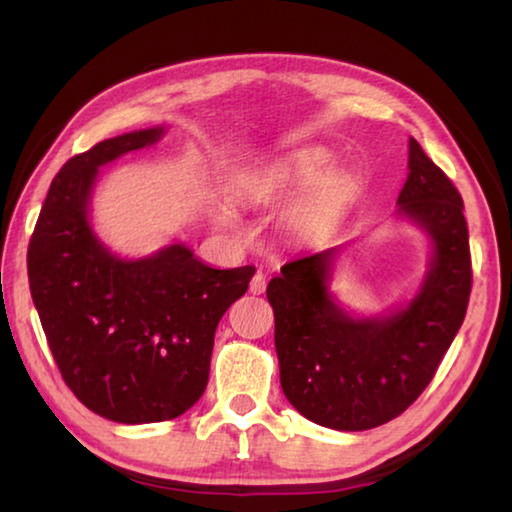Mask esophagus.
I'll list each match as a JSON object with an SVG mask.
<instances>
[{
	"label": "esophagus",
	"mask_w": 512,
	"mask_h": 512,
	"mask_svg": "<svg viewBox=\"0 0 512 512\" xmlns=\"http://www.w3.org/2000/svg\"><path fill=\"white\" fill-rule=\"evenodd\" d=\"M264 291H266V275L262 271H257L253 275V280H250V293H253V296H262Z\"/></svg>",
	"instance_id": "esophagus-1"
}]
</instances>
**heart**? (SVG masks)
I'll return each instance as SVG.
<instances>
[{
  "label": "heart",
  "mask_w": 512,
  "mask_h": 512,
  "mask_svg": "<svg viewBox=\"0 0 512 512\" xmlns=\"http://www.w3.org/2000/svg\"><path fill=\"white\" fill-rule=\"evenodd\" d=\"M329 162H332V155L325 149H300L266 164V167L257 169L255 173H250L244 180V192L250 201H264V198L289 192L293 187L315 183L327 171ZM352 194L354 180L350 176H345V173H327L293 207L291 219L302 232H309V235L323 232L339 219L341 212L348 207ZM221 216L223 221H232L235 219V212L230 207H223Z\"/></svg>",
  "instance_id": "heart-1"
}]
</instances>
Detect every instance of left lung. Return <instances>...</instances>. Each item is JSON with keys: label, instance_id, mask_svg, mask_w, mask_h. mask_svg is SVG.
Listing matches in <instances>:
<instances>
[{"label": "left lung", "instance_id": "1", "mask_svg": "<svg viewBox=\"0 0 512 512\" xmlns=\"http://www.w3.org/2000/svg\"><path fill=\"white\" fill-rule=\"evenodd\" d=\"M397 203L436 246L409 307L386 318H350L336 307L325 287L336 248L291 259L268 282L282 391L307 420L329 429H372L409 409L431 384L470 302L463 198L413 137Z\"/></svg>", "mask_w": 512, "mask_h": 512}]
</instances>
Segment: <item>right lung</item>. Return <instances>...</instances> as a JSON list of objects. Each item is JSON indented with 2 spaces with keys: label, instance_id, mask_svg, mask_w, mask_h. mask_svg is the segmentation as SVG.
<instances>
[{
  "label": "right lung",
  "instance_id": "1",
  "mask_svg": "<svg viewBox=\"0 0 512 512\" xmlns=\"http://www.w3.org/2000/svg\"><path fill=\"white\" fill-rule=\"evenodd\" d=\"M160 135L110 137L69 158L27 253L33 305L65 384L90 411L124 424L192 409L210 377L216 325L255 275L253 266L210 268L183 244L126 262L92 235L88 201L101 164Z\"/></svg>",
  "mask_w": 512,
  "mask_h": 512
}]
</instances>
